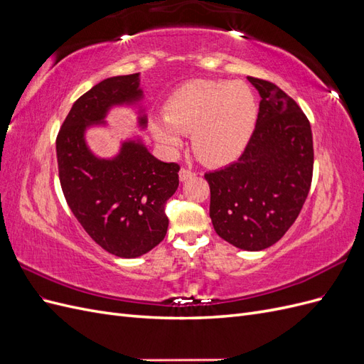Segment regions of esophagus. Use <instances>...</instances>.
Instances as JSON below:
<instances>
[{
	"mask_svg": "<svg viewBox=\"0 0 364 364\" xmlns=\"http://www.w3.org/2000/svg\"><path fill=\"white\" fill-rule=\"evenodd\" d=\"M194 176H196V173L191 171V170H188V168H181V171H179V179H181V182L188 181V179L194 178Z\"/></svg>",
	"mask_w": 364,
	"mask_h": 364,
	"instance_id": "1",
	"label": "esophagus"
}]
</instances>
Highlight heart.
Returning <instances> with one entry per match:
<instances>
[{
    "instance_id": "1",
    "label": "heart",
    "mask_w": 364,
    "mask_h": 364,
    "mask_svg": "<svg viewBox=\"0 0 364 364\" xmlns=\"http://www.w3.org/2000/svg\"><path fill=\"white\" fill-rule=\"evenodd\" d=\"M258 118L255 94L245 82L190 80L168 95L164 118L150 119V132L168 151L191 132V147L205 164L226 165L247 147Z\"/></svg>"
}]
</instances>
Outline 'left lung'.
<instances>
[{"label": "left lung", "mask_w": 364, "mask_h": 364, "mask_svg": "<svg viewBox=\"0 0 364 364\" xmlns=\"http://www.w3.org/2000/svg\"><path fill=\"white\" fill-rule=\"evenodd\" d=\"M259 92L253 135L237 162L205 174L215 232L243 250L277 243L299 215L313 178L310 121L277 85L247 77Z\"/></svg>", "instance_id": "left-lung-1"}]
</instances>
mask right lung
<instances>
[{
	"label": "right lung",
	"mask_w": 364,
	"mask_h": 364,
	"mask_svg": "<svg viewBox=\"0 0 364 364\" xmlns=\"http://www.w3.org/2000/svg\"><path fill=\"white\" fill-rule=\"evenodd\" d=\"M139 73L109 77L77 100L56 139L59 179L68 206L98 246L119 258H136L167 234L164 208L179 186V165L156 159L141 138L121 141L114 158H98L86 144V130L106 126L115 106L138 107V126L147 127L141 107Z\"/></svg>",
	"instance_id": "right-lung-1"
}]
</instances>
